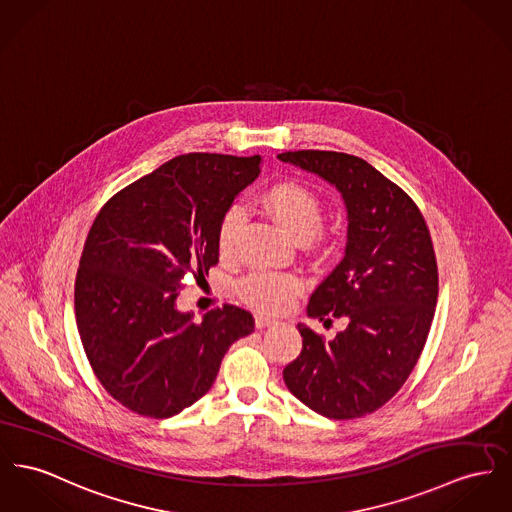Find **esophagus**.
I'll return each mask as SVG.
<instances>
[{
  "instance_id": "1",
  "label": "esophagus",
  "mask_w": 512,
  "mask_h": 512,
  "mask_svg": "<svg viewBox=\"0 0 512 512\" xmlns=\"http://www.w3.org/2000/svg\"><path fill=\"white\" fill-rule=\"evenodd\" d=\"M254 322H256V328H268V326L275 324V320L270 318V316H266V314H256Z\"/></svg>"
}]
</instances>
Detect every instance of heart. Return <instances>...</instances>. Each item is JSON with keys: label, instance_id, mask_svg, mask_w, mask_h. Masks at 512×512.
<instances>
[{"label": "heart", "instance_id": "heart-1", "mask_svg": "<svg viewBox=\"0 0 512 512\" xmlns=\"http://www.w3.org/2000/svg\"><path fill=\"white\" fill-rule=\"evenodd\" d=\"M262 207L273 219L301 242H316L324 225V205L318 194L299 180H281L262 194ZM244 223V211L231 205L223 211L215 246L221 258H231ZM303 291V279L293 273L256 272L242 277L237 285L240 299L256 310L275 314L293 303Z\"/></svg>", "mask_w": 512, "mask_h": 512}]
</instances>
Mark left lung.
I'll return each instance as SVG.
<instances>
[{
    "instance_id": "obj_1",
    "label": "left lung",
    "mask_w": 512,
    "mask_h": 512,
    "mask_svg": "<svg viewBox=\"0 0 512 512\" xmlns=\"http://www.w3.org/2000/svg\"><path fill=\"white\" fill-rule=\"evenodd\" d=\"M281 161L334 184L347 207L345 256L312 293L308 316L347 328L332 341L299 326L303 349L287 388L330 419L382 408L408 380L435 316L439 270L429 227L408 194L367 161L338 151H287Z\"/></svg>"
}]
</instances>
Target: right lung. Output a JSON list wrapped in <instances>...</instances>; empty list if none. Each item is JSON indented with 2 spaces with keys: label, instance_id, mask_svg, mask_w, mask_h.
<instances>
[{
  "label": "right lung",
  "instance_id": "1",
  "mask_svg": "<svg viewBox=\"0 0 512 512\" xmlns=\"http://www.w3.org/2000/svg\"><path fill=\"white\" fill-rule=\"evenodd\" d=\"M262 157L178 155L116 192L87 235L75 277V320L89 365L124 408L165 419L211 388L231 343L254 332L237 305L202 322L176 310L190 275L217 266V223L260 174Z\"/></svg>",
  "mask_w": 512,
  "mask_h": 512
}]
</instances>
